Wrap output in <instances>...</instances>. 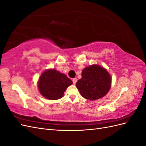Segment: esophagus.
<instances>
[{"instance_id": "esophagus-1", "label": "esophagus", "mask_w": 146, "mask_h": 146, "mask_svg": "<svg viewBox=\"0 0 146 146\" xmlns=\"http://www.w3.org/2000/svg\"><path fill=\"white\" fill-rule=\"evenodd\" d=\"M77 81V79L76 78H74L72 79V82H73V83L74 84V85L76 83Z\"/></svg>"}]
</instances>
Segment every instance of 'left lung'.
Wrapping results in <instances>:
<instances>
[{
    "mask_svg": "<svg viewBox=\"0 0 146 146\" xmlns=\"http://www.w3.org/2000/svg\"><path fill=\"white\" fill-rule=\"evenodd\" d=\"M111 85V78L105 69L93 64L82 70V78L76 86L83 98L95 100L103 98L108 93Z\"/></svg>",
    "mask_w": 146,
    "mask_h": 146,
    "instance_id": "left-lung-1",
    "label": "left lung"
}]
</instances>
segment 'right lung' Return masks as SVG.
<instances>
[{
	"instance_id": "right-lung-1",
	"label": "right lung",
	"mask_w": 146,
	"mask_h": 146,
	"mask_svg": "<svg viewBox=\"0 0 146 146\" xmlns=\"http://www.w3.org/2000/svg\"><path fill=\"white\" fill-rule=\"evenodd\" d=\"M72 84V80L65 74L50 69L41 75L38 86L41 94L45 98L57 100L62 98L64 92Z\"/></svg>"
}]
</instances>
